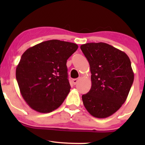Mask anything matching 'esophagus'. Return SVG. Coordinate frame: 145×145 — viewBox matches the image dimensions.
<instances>
[{
    "label": "esophagus",
    "mask_w": 145,
    "mask_h": 145,
    "mask_svg": "<svg viewBox=\"0 0 145 145\" xmlns=\"http://www.w3.org/2000/svg\"><path fill=\"white\" fill-rule=\"evenodd\" d=\"M80 78H76V79H73L72 80V83H73V84H77V82H78L79 81V80H80Z\"/></svg>",
    "instance_id": "34e87169"
}]
</instances>
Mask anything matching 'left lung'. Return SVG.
<instances>
[{
	"label": "left lung",
	"mask_w": 145,
	"mask_h": 145,
	"mask_svg": "<svg viewBox=\"0 0 145 145\" xmlns=\"http://www.w3.org/2000/svg\"><path fill=\"white\" fill-rule=\"evenodd\" d=\"M80 49L92 74V86L82 96L83 104L94 118H106L127 98L134 80L131 61L125 53L106 43H87Z\"/></svg>",
	"instance_id": "obj_1"
}]
</instances>
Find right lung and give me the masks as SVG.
Returning <instances> with one entry per match:
<instances>
[{
  "instance_id": "right-lung-1",
  "label": "right lung",
  "mask_w": 145,
  "mask_h": 145,
  "mask_svg": "<svg viewBox=\"0 0 145 145\" xmlns=\"http://www.w3.org/2000/svg\"><path fill=\"white\" fill-rule=\"evenodd\" d=\"M78 47L76 43L52 39L23 53L16 77L22 96L31 109L49 113L64 102L71 89L67 61Z\"/></svg>"
}]
</instances>
